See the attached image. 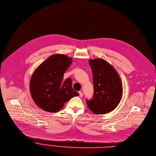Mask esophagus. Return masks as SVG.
Masks as SVG:
<instances>
[{"mask_svg": "<svg viewBox=\"0 0 156 156\" xmlns=\"http://www.w3.org/2000/svg\"><path fill=\"white\" fill-rule=\"evenodd\" d=\"M79 94H80V96L82 97L83 96V93L81 91H79Z\"/></svg>", "mask_w": 156, "mask_h": 156, "instance_id": "esophagus-1", "label": "esophagus"}]
</instances>
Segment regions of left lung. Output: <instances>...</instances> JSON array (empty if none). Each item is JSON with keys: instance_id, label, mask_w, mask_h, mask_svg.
<instances>
[{"instance_id": "1", "label": "left lung", "mask_w": 156, "mask_h": 156, "mask_svg": "<svg viewBox=\"0 0 156 156\" xmlns=\"http://www.w3.org/2000/svg\"><path fill=\"white\" fill-rule=\"evenodd\" d=\"M93 73L94 96L87 100L90 109L96 115H103L114 110L122 96L121 78L112 65L102 58L90 60Z\"/></svg>"}]
</instances>
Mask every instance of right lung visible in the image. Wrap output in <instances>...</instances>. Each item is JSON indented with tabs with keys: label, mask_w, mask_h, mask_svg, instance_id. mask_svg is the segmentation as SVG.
I'll return each instance as SVG.
<instances>
[{
	"label": "right lung",
	"mask_w": 156,
	"mask_h": 156,
	"mask_svg": "<svg viewBox=\"0 0 156 156\" xmlns=\"http://www.w3.org/2000/svg\"><path fill=\"white\" fill-rule=\"evenodd\" d=\"M72 58L62 54H55L41 63L34 71L30 81V91L35 104L50 112L60 110L64 103L79 93L72 88L70 78L63 81L65 72Z\"/></svg>",
	"instance_id": "right-lung-1"
}]
</instances>
